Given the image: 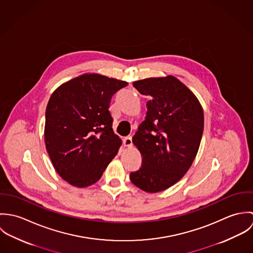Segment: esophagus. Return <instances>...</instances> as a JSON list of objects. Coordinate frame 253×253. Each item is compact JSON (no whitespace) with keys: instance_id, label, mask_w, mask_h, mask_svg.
Wrapping results in <instances>:
<instances>
[{"instance_id":"34e87169","label":"esophagus","mask_w":253,"mask_h":253,"mask_svg":"<svg viewBox=\"0 0 253 253\" xmlns=\"http://www.w3.org/2000/svg\"><path fill=\"white\" fill-rule=\"evenodd\" d=\"M124 145L126 147H131L132 146V137L131 136H126L124 138Z\"/></svg>"}]
</instances>
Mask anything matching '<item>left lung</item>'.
Listing matches in <instances>:
<instances>
[{
    "mask_svg": "<svg viewBox=\"0 0 253 253\" xmlns=\"http://www.w3.org/2000/svg\"><path fill=\"white\" fill-rule=\"evenodd\" d=\"M149 97L147 113L132 142L141 153V168L130 181L147 193L177 183L192 166L204 132V111L196 95L173 76L136 81Z\"/></svg>",
    "mask_w": 253,
    "mask_h": 253,
    "instance_id": "1",
    "label": "left lung"
}]
</instances>
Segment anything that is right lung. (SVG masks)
Wrapping results in <instances>:
<instances>
[{"instance_id": "right-lung-1", "label": "right lung", "mask_w": 253, "mask_h": 253, "mask_svg": "<svg viewBox=\"0 0 253 253\" xmlns=\"http://www.w3.org/2000/svg\"><path fill=\"white\" fill-rule=\"evenodd\" d=\"M125 81L86 73L62 84L51 94L44 143L59 176L78 188L99 180L118 154L121 138L112 128V96Z\"/></svg>"}]
</instances>
